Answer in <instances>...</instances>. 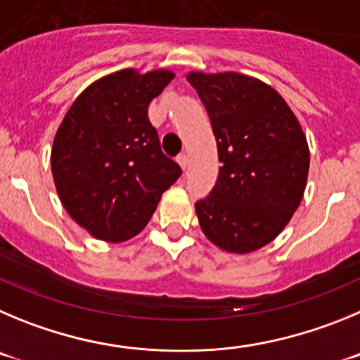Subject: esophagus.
Returning a JSON list of instances; mask_svg holds the SVG:
<instances>
[{
  "instance_id": "1",
  "label": "esophagus",
  "mask_w": 360,
  "mask_h": 360,
  "mask_svg": "<svg viewBox=\"0 0 360 360\" xmlns=\"http://www.w3.org/2000/svg\"><path fill=\"white\" fill-rule=\"evenodd\" d=\"M177 163H179V167L183 168V170H186V167H188V156H186V154H179V156H177Z\"/></svg>"
}]
</instances>
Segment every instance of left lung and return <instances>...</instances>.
I'll list each match as a JSON object with an SVG mask.
<instances>
[{
	"label": "left lung",
	"mask_w": 360,
	"mask_h": 360,
	"mask_svg": "<svg viewBox=\"0 0 360 360\" xmlns=\"http://www.w3.org/2000/svg\"><path fill=\"white\" fill-rule=\"evenodd\" d=\"M210 115L219 177L195 202L202 233L217 248L248 255L273 242L303 199L310 152L305 132L280 93L235 71H190Z\"/></svg>",
	"instance_id": "obj_1"
}]
</instances>
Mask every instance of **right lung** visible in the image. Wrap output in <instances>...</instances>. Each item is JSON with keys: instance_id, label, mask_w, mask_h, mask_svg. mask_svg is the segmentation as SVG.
I'll use <instances>...</instances> for the list:
<instances>
[{"instance_id": "add662e5", "label": "right lung", "mask_w": 360, "mask_h": 360, "mask_svg": "<svg viewBox=\"0 0 360 360\" xmlns=\"http://www.w3.org/2000/svg\"><path fill=\"white\" fill-rule=\"evenodd\" d=\"M174 71L120 70L71 103L51 147V174L70 217L89 235L125 242L147 226L165 190L181 176L161 152L148 103Z\"/></svg>"}]
</instances>
